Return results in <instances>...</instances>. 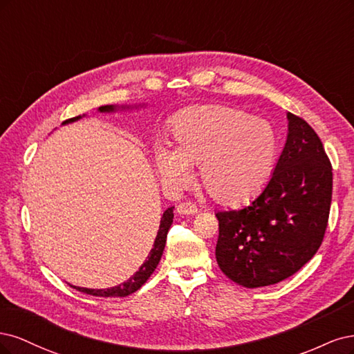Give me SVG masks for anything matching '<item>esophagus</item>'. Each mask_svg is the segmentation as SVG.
<instances>
[{
    "label": "esophagus",
    "instance_id": "1",
    "mask_svg": "<svg viewBox=\"0 0 354 354\" xmlns=\"http://www.w3.org/2000/svg\"><path fill=\"white\" fill-rule=\"evenodd\" d=\"M176 210H178V213L182 214V216H194V214H197V212H198L196 204H194V203H188V201L180 203Z\"/></svg>",
    "mask_w": 354,
    "mask_h": 354
}]
</instances>
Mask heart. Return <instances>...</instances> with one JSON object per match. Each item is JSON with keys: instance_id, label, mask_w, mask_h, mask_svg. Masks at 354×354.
I'll return each instance as SVG.
<instances>
[{"instance_id": "heart-1", "label": "heart", "mask_w": 354, "mask_h": 354, "mask_svg": "<svg viewBox=\"0 0 354 354\" xmlns=\"http://www.w3.org/2000/svg\"><path fill=\"white\" fill-rule=\"evenodd\" d=\"M174 147L156 145L154 160L165 184L184 187L191 166L210 197L238 204L256 197L272 176L278 157V135L266 119L230 106L201 104L174 119Z\"/></svg>"}]
</instances>
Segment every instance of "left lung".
<instances>
[{
	"label": "left lung",
	"instance_id": "8db88e82",
	"mask_svg": "<svg viewBox=\"0 0 354 354\" xmlns=\"http://www.w3.org/2000/svg\"><path fill=\"white\" fill-rule=\"evenodd\" d=\"M287 119V141L263 191L243 209L216 213V260L245 288L294 275L316 254L326 231L333 166L310 124L292 113Z\"/></svg>",
	"mask_w": 354,
	"mask_h": 354
}]
</instances>
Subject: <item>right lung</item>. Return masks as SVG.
Instances as JSON below:
<instances>
[{"instance_id": "right-lung-1", "label": "right lung", "mask_w": 354, "mask_h": 354, "mask_svg": "<svg viewBox=\"0 0 354 354\" xmlns=\"http://www.w3.org/2000/svg\"><path fill=\"white\" fill-rule=\"evenodd\" d=\"M119 109L123 110V109H129V107H124V106H122V107H118V106H101V107H98V111L100 113H111V111H116ZM81 118L82 116H76V118H72V119H67V120L63 122V124L76 122V120H79ZM172 222H174V207H169V209H166V212L163 213L162 219H160V226H158V232H157V236L154 239V245L150 250V254H148V257L145 259V261L141 265V268L136 270L127 282L118 285V287L107 288V290L82 288V287H75V285H72V287L76 288L77 291H81V292L91 294V295H97V297H127V295H129V294H132L135 291H138L142 287V285L147 282V279L151 277V273L154 272V269L158 265V261H160V259H162L163 250H165V245H166L167 232H169V227H170V225H172Z\"/></svg>"}]
</instances>
